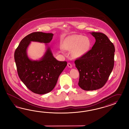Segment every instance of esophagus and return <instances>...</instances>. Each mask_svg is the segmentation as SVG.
Wrapping results in <instances>:
<instances>
[{"label": "esophagus", "instance_id": "esophagus-1", "mask_svg": "<svg viewBox=\"0 0 129 129\" xmlns=\"http://www.w3.org/2000/svg\"><path fill=\"white\" fill-rule=\"evenodd\" d=\"M67 66L69 67V68H71L72 67V64H71L70 63H68V64H67Z\"/></svg>", "mask_w": 129, "mask_h": 129}]
</instances>
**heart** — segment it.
I'll use <instances>...</instances> for the list:
<instances>
[{
    "mask_svg": "<svg viewBox=\"0 0 129 129\" xmlns=\"http://www.w3.org/2000/svg\"><path fill=\"white\" fill-rule=\"evenodd\" d=\"M91 46L90 39L80 35L70 37L63 44L65 50L71 51V55L74 58L80 57L89 51Z\"/></svg>",
    "mask_w": 129,
    "mask_h": 129,
    "instance_id": "b5f03b06",
    "label": "heart"
}]
</instances>
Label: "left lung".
Instances as JSON below:
<instances>
[{
	"mask_svg": "<svg viewBox=\"0 0 129 129\" xmlns=\"http://www.w3.org/2000/svg\"><path fill=\"white\" fill-rule=\"evenodd\" d=\"M91 34L95 39L92 49L75 61L79 73L78 86L86 91L97 90L106 84L114 66L115 48L101 33Z\"/></svg>",
	"mask_w": 129,
	"mask_h": 129,
	"instance_id": "1",
	"label": "left lung"
}]
</instances>
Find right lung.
<instances>
[{
  "label": "right lung",
  "instance_id": "right-lung-1",
  "mask_svg": "<svg viewBox=\"0 0 129 129\" xmlns=\"http://www.w3.org/2000/svg\"><path fill=\"white\" fill-rule=\"evenodd\" d=\"M53 36L51 33H32L21 40L15 52L18 76L28 88L35 94H47L53 90L67 65L66 61L55 59L49 47L39 60H32L28 57L26 50L31 42L49 43Z\"/></svg>",
  "mask_w": 129,
  "mask_h": 129
}]
</instances>
